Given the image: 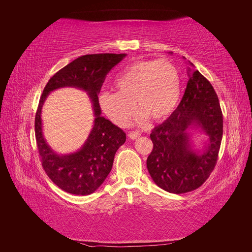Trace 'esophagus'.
<instances>
[{"instance_id":"obj_1","label":"esophagus","mask_w":252,"mask_h":252,"mask_svg":"<svg viewBox=\"0 0 252 252\" xmlns=\"http://www.w3.org/2000/svg\"><path fill=\"white\" fill-rule=\"evenodd\" d=\"M140 133L139 132H135V131H132V132H129V134H128V136L129 138H130L131 140H135V139H138V138H140Z\"/></svg>"}]
</instances>
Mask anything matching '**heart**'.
Masks as SVG:
<instances>
[{
	"label": "heart",
	"instance_id": "b5f03b06",
	"mask_svg": "<svg viewBox=\"0 0 252 252\" xmlns=\"http://www.w3.org/2000/svg\"><path fill=\"white\" fill-rule=\"evenodd\" d=\"M117 93L104 91L98 97L101 108L112 123L128 125L135 108V124L144 126L148 119L164 122L177 108L181 96L180 73L165 60L139 61L126 67L114 81Z\"/></svg>",
	"mask_w": 252,
	"mask_h": 252
}]
</instances>
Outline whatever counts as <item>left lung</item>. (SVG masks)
<instances>
[{
    "mask_svg": "<svg viewBox=\"0 0 252 252\" xmlns=\"http://www.w3.org/2000/svg\"><path fill=\"white\" fill-rule=\"evenodd\" d=\"M189 64L185 94L171 116L150 133L154 149L146 163L156 184L175 194L192 191L209 178L223 136V114L216 91ZM197 128L209 139L202 150H194L191 141L189 131Z\"/></svg>",
    "mask_w": 252,
    "mask_h": 252,
    "instance_id": "obj_1",
    "label": "left lung"
}]
</instances>
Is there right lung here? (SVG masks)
<instances>
[{"mask_svg": "<svg viewBox=\"0 0 252 252\" xmlns=\"http://www.w3.org/2000/svg\"><path fill=\"white\" fill-rule=\"evenodd\" d=\"M126 57V53H100L82 56L59 70L48 81L35 113L34 130L42 166L49 179L64 191L88 195L100 187L109 174L114 155L126 141V133L101 116L97 94L106 75ZM73 87L88 93L93 104L94 126L83 146L68 155H59L43 138L41 108L51 91Z\"/></svg>", "mask_w": 252, "mask_h": 252, "instance_id": "add662e5", "label": "right lung"}]
</instances>
